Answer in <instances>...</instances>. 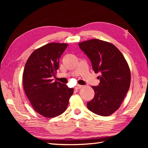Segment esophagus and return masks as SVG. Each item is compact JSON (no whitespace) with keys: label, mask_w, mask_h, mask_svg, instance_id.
Instances as JSON below:
<instances>
[{"label":"esophagus","mask_w":148,"mask_h":148,"mask_svg":"<svg viewBox=\"0 0 148 148\" xmlns=\"http://www.w3.org/2000/svg\"><path fill=\"white\" fill-rule=\"evenodd\" d=\"M83 87V85H80V84H77V85H76L75 86V89H81V88H82Z\"/></svg>","instance_id":"obj_1"}]
</instances>
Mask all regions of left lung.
<instances>
[{"instance_id":"left-lung-1","label":"left lung","mask_w":148,"mask_h":148,"mask_svg":"<svg viewBox=\"0 0 148 148\" xmlns=\"http://www.w3.org/2000/svg\"><path fill=\"white\" fill-rule=\"evenodd\" d=\"M90 60L95 73H100V83L92 86L95 95L87 103L88 109L101 116H108L117 110L128 91L131 73L124 56L112 44L91 39L78 44Z\"/></svg>"}]
</instances>
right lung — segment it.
I'll return each mask as SVG.
<instances>
[{"instance_id":"1","label":"right lung","mask_w":148,"mask_h":148,"mask_svg":"<svg viewBox=\"0 0 148 148\" xmlns=\"http://www.w3.org/2000/svg\"><path fill=\"white\" fill-rule=\"evenodd\" d=\"M67 46L56 42L43 46L31 53L25 66L23 83L26 95L33 109L45 117L63 114L73 93V88L52 79Z\"/></svg>"}]
</instances>
